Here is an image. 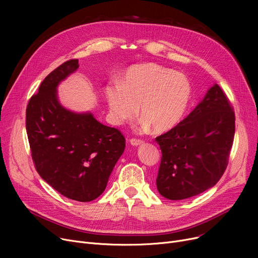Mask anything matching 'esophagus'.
<instances>
[{
  "label": "esophagus",
  "mask_w": 258,
  "mask_h": 258,
  "mask_svg": "<svg viewBox=\"0 0 258 258\" xmlns=\"http://www.w3.org/2000/svg\"><path fill=\"white\" fill-rule=\"evenodd\" d=\"M130 143L133 145V146H138V145H141L144 143L143 140H140V139H131L130 140Z\"/></svg>",
  "instance_id": "34e87169"
}]
</instances>
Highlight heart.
Here are the masks:
<instances>
[{"instance_id":"obj_1","label":"heart","mask_w":258,"mask_h":258,"mask_svg":"<svg viewBox=\"0 0 258 258\" xmlns=\"http://www.w3.org/2000/svg\"><path fill=\"white\" fill-rule=\"evenodd\" d=\"M192 96V87L182 73L157 63L135 64L121 76L119 83L104 88L108 116L120 125L138 113L141 126H153L164 133L177 126L184 118Z\"/></svg>"}]
</instances>
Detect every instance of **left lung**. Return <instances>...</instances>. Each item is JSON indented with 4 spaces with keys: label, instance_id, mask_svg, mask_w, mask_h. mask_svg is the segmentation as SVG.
Listing matches in <instances>:
<instances>
[{
    "label": "left lung",
    "instance_id": "obj_1",
    "mask_svg": "<svg viewBox=\"0 0 258 258\" xmlns=\"http://www.w3.org/2000/svg\"><path fill=\"white\" fill-rule=\"evenodd\" d=\"M234 133V112L215 84L177 126L156 138L162 152L159 194L179 201L213 187L227 167Z\"/></svg>",
    "mask_w": 258,
    "mask_h": 258
}]
</instances>
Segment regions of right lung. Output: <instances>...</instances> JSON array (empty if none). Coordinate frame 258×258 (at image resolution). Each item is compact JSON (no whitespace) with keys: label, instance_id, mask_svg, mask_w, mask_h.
<instances>
[{"label":"right lung","instance_id":"1","mask_svg":"<svg viewBox=\"0 0 258 258\" xmlns=\"http://www.w3.org/2000/svg\"><path fill=\"white\" fill-rule=\"evenodd\" d=\"M78 67V59L68 60L43 80L27 105L26 130L43 180L68 199L91 202L104 191L125 139L92 113H76L60 104L57 87Z\"/></svg>","mask_w":258,"mask_h":258}]
</instances>
